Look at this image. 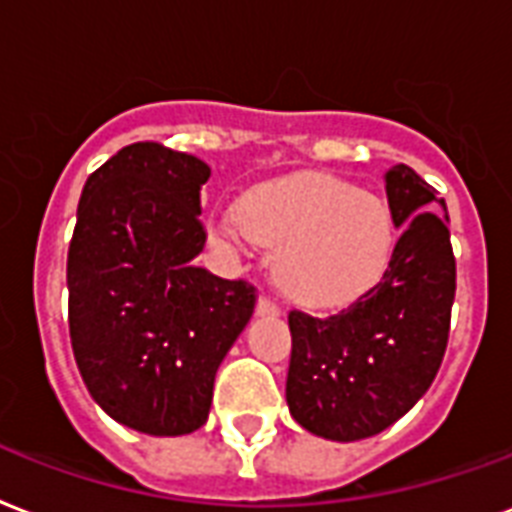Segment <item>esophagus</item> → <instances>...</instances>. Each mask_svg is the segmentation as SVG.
I'll list each match as a JSON object with an SVG mask.
<instances>
[{
	"label": "esophagus",
	"mask_w": 512,
	"mask_h": 512,
	"mask_svg": "<svg viewBox=\"0 0 512 512\" xmlns=\"http://www.w3.org/2000/svg\"><path fill=\"white\" fill-rule=\"evenodd\" d=\"M282 314V308L276 306L271 298H260L257 300V317H279Z\"/></svg>",
	"instance_id": "1"
}]
</instances>
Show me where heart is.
<instances>
[{"label":"heart","instance_id":"b5f03b06","mask_svg":"<svg viewBox=\"0 0 512 512\" xmlns=\"http://www.w3.org/2000/svg\"><path fill=\"white\" fill-rule=\"evenodd\" d=\"M230 239L271 249V282L306 308H338L376 287L392 265L397 220L384 195L325 171H295L244 193L220 220Z\"/></svg>","mask_w":512,"mask_h":512}]
</instances>
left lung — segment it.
I'll return each instance as SVG.
<instances>
[{
    "instance_id": "left-lung-1",
    "label": "left lung",
    "mask_w": 512,
    "mask_h": 512,
    "mask_svg": "<svg viewBox=\"0 0 512 512\" xmlns=\"http://www.w3.org/2000/svg\"><path fill=\"white\" fill-rule=\"evenodd\" d=\"M435 187L405 163L386 171L400 239L384 279L330 317L290 311L287 405L319 438L351 443L419 403L446 354L456 260Z\"/></svg>"
}]
</instances>
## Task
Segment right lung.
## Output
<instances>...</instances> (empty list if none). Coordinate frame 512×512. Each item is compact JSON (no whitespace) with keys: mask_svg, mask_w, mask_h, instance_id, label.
Listing matches in <instances>:
<instances>
[{"mask_svg":"<svg viewBox=\"0 0 512 512\" xmlns=\"http://www.w3.org/2000/svg\"><path fill=\"white\" fill-rule=\"evenodd\" d=\"M195 155L136 142L93 171L69 257L80 376L120 424L174 438L204 427L214 376L255 311V287L195 265L206 244Z\"/></svg>","mask_w":512,"mask_h":512,"instance_id":"right-lung-1","label":"right lung"}]
</instances>
